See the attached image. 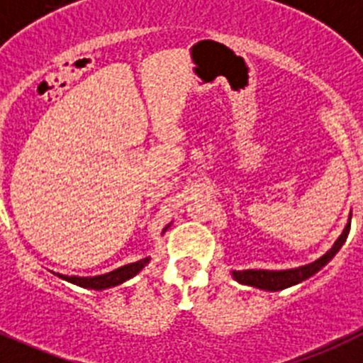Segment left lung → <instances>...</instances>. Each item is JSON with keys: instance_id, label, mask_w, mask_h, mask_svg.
I'll return each mask as SVG.
<instances>
[{"instance_id": "1", "label": "left lung", "mask_w": 363, "mask_h": 363, "mask_svg": "<svg viewBox=\"0 0 363 363\" xmlns=\"http://www.w3.org/2000/svg\"><path fill=\"white\" fill-rule=\"evenodd\" d=\"M350 227H351V216H350V221H347L346 228H344L342 234L339 235V239L333 242L332 248H330L321 259L314 260V262L307 264V266L294 267V269H286V271H267V269L232 271V275H234V279L238 280L239 284L257 287V289H262V291H282L291 286H296V284L303 282V280H307L308 277L318 273L325 264H328L330 260H332V257L339 252L340 246H342L344 241H346L347 234H350Z\"/></svg>"}]
</instances>
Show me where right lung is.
Here are the masks:
<instances>
[{
	"mask_svg": "<svg viewBox=\"0 0 363 363\" xmlns=\"http://www.w3.org/2000/svg\"><path fill=\"white\" fill-rule=\"evenodd\" d=\"M167 228H164V230H167ZM149 260H150L149 257H145V259L138 260V262L125 264V266L118 267V269H113L110 271V273H106V275H99V277H67V275H60V273H56V275H58L60 279L67 280V282L76 284V286L79 287H84V289L101 291V289H108V287L121 286V284H124L125 280L133 279L136 273H140V271L147 266Z\"/></svg>",
	"mask_w": 363,
	"mask_h": 363,
	"instance_id": "add662e5",
	"label": "right lung"
}]
</instances>
